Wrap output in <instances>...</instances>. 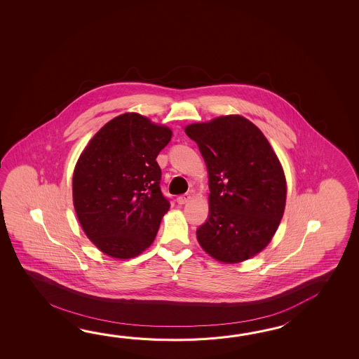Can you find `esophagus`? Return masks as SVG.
I'll list each match as a JSON object with an SVG mask.
<instances>
[{
    "mask_svg": "<svg viewBox=\"0 0 359 359\" xmlns=\"http://www.w3.org/2000/svg\"><path fill=\"white\" fill-rule=\"evenodd\" d=\"M190 200L191 195H189V194H184V195H181V196H178V198H177V203H178L180 205H183V204L189 203Z\"/></svg>",
    "mask_w": 359,
    "mask_h": 359,
    "instance_id": "34e87169",
    "label": "esophagus"
}]
</instances>
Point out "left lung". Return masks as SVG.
I'll list each match as a JSON object with an SVG mask.
<instances>
[{
  "label": "left lung",
  "instance_id": "left-lung-1",
  "mask_svg": "<svg viewBox=\"0 0 359 359\" xmlns=\"http://www.w3.org/2000/svg\"><path fill=\"white\" fill-rule=\"evenodd\" d=\"M209 175V218L196 231L213 259L233 264L267 246L283 219L286 178L262 130L241 115L186 126Z\"/></svg>",
  "mask_w": 359,
  "mask_h": 359
}]
</instances>
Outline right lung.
Segmentation results:
<instances>
[{
  "instance_id": "obj_1",
  "label": "right lung",
  "mask_w": 359,
  "mask_h": 359,
  "mask_svg": "<svg viewBox=\"0 0 359 359\" xmlns=\"http://www.w3.org/2000/svg\"><path fill=\"white\" fill-rule=\"evenodd\" d=\"M172 130L137 113L107 122L90 140L73 173L78 221L100 252L130 259L153 244L169 201L156 156Z\"/></svg>"
}]
</instances>
